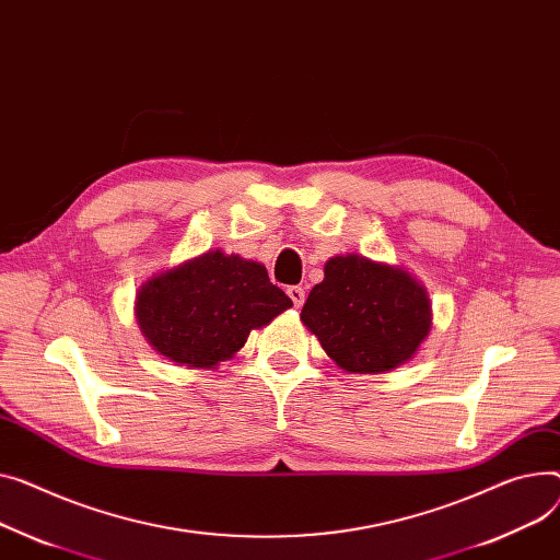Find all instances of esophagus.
I'll return each instance as SVG.
<instances>
[{"instance_id": "esophagus-1", "label": "esophagus", "mask_w": 560, "mask_h": 560, "mask_svg": "<svg viewBox=\"0 0 560 560\" xmlns=\"http://www.w3.org/2000/svg\"><path fill=\"white\" fill-rule=\"evenodd\" d=\"M288 296L292 300L294 308H302L304 306V300H306V290L302 285H290L288 288Z\"/></svg>"}]
</instances>
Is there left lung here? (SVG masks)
<instances>
[{"mask_svg":"<svg viewBox=\"0 0 560 560\" xmlns=\"http://www.w3.org/2000/svg\"><path fill=\"white\" fill-rule=\"evenodd\" d=\"M324 351L351 374H383L412 358L430 330V300L412 277L364 256H335L302 308Z\"/></svg>","mask_w":560,"mask_h":560,"instance_id":"8db88e82","label":"left lung"}]
</instances>
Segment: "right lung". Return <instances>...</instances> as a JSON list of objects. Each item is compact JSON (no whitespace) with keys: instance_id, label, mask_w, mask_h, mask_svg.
<instances>
[{"instance_id":"1","label":"right lung","mask_w":560,"mask_h":560,"mask_svg":"<svg viewBox=\"0 0 560 560\" xmlns=\"http://www.w3.org/2000/svg\"><path fill=\"white\" fill-rule=\"evenodd\" d=\"M290 306L264 266L215 249L148 281L137 294V322L164 358L213 369L247 342L252 328Z\"/></svg>"}]
</instances>
